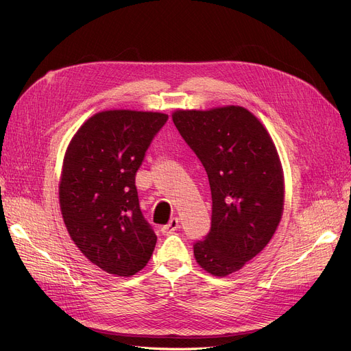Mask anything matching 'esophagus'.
<instances>
[{"label":"esophagus","instance_id":"34e87169","mask_svg":"<svg viewBox=\"0 0 351 351\" xmlns=\"http://www.w3.org/2000/svg\"><path fill=\"white\" fill-rule=\"evenodd\" d=\"M178 229H179V219H178V217H172V219L169 220L168 225L162 226L160 232H162L163 234H171V233H173L175 230H178Z\"/></svg>","mask_w":351,"mask_h":351}]
</instances>
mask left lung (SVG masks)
<instances>
[{"label":"left lung","mask_w":351,"mask_h":351,"mask_svg":"<svg viewBox=\"0 0 351 351\" xmlns=\"http://www.w3.org/2000/svg\"><path fill=\"white\" fill-rule=\"evenodd\" d=\"M179 134L209 178L212 225L193 245L196 262L223 278L259 254L278 229L283 171L266 128L242 106L176 110Z\"/></svg>","instance_id":"1"}]
</instances>
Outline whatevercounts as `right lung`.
<instances>
[{"label": "right lung", "instance_id": "add662e5", "mask_svg": "<svg viewBox=\"0 0 351 351\" xmlns=\"http://www.w3.org/2000/svg\"><path fill=\"white\" fill-rule=\"evenodd\" d=\"M168 115L104 110L73 135L65 152L60 206L71 239L89 262L129 278L149 262L156 234L141 208L135 175Z\"/></svg>", "mask_w": 351, "mask_h": 351}]
</instances>
